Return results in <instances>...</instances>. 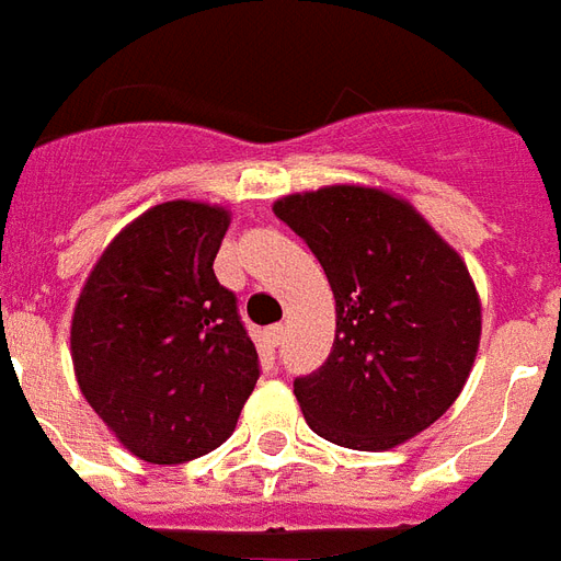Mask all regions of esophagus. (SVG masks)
Segmentation results:
<instances>
[{"instance_id":"34e87169","label":"esophagus","mask_w":561,"mask_h":561,"mask_svg":"<svg viewBox=\"0 0 561 561\" xmlns=\"http://www.w3.org/2000/svg\"><path fill=\"white\" fill-rule=\"evenodd\" d=\"M282 337H285V327H282V323H273V327H267V341H271L273 347H279Z\"/></svg>"}]
</instances>
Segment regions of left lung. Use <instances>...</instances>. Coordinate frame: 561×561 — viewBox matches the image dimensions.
Masks as SVG:
<instances>
[{
    "label": "left lung",
    "mask_w": 561,
    "mask_h": 561,
    "mask_svg": "<svg viewBox=\"0 0 561 561\" xmlns=\"http://www.w3.org/2000/svg\"><path fill=\"white\" fill-rule=\"evenodd\" d=\"M273 211L309 243L335 294L332 353L294 379L311 430L353 450H388L433 426L480 347V297L459 252L376 187H320Z\"/></svg>",
    "instance_id": "1"
}]
</instances>
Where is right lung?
<instances>
[{
    "label": "right lung",
    "mask_w": 561,
    "mask_h": 561,
    "mask_svg": "<svg viewBox=\"0 0 561 561\" xmlns=\"http://www.w3.org/2000/svg\"><path fill=\"white\" fill-rule=\"evenodd\" d=\"M226 229L217 205H156L108 243L76 302L81 394L152 465L220 447L262 374L238 297L214 276Z\"/></svg>",
    "instance_id": "add662e5"
}]
</instances>
